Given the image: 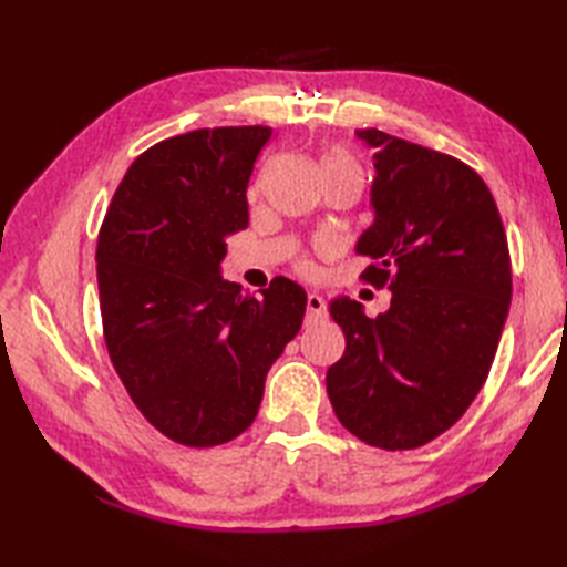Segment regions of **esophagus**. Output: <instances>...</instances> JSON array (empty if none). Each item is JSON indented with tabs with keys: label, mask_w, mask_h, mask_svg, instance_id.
I'll return each mask as SVG.
<instances>
[{
	"label": "esophagus",
	"mask_w": 567,
	"mask_h": 567,
	"mask_svg": "<svg viewBox=\"0 0 567 567\" xmlns=\"http://www.w3.org/2000/svg\"><path fill=\"white\" fill-rule=\"evenodd\" d=\"M327 319V302L317 292H309L307 297V323H317Z\"/></svg>",
	"instance_id": "1"
}]
</instances>
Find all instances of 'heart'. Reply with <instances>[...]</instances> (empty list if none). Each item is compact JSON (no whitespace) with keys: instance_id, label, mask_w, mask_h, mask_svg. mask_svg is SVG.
Returning <instances> with one entry per match:
<instances>
[{"instance_id":"b5f03b06","label":"heart","mask_w":567,"mask_h":567,"mask_svg":"<svg viewBox=\"0 0 567 567\" xmlns=\"http://www.w3.org/2000/svg\"><path fill=\"white\" fill-rule=\"evenodd\" d=\"M321 165H323V173L336 171V167H358L355 161L343 148H331V151L323 153Z\"/></svg>"}]
</instances>
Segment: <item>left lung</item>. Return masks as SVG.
Segmentation results:
<instances>
[{
  "label": "left lung",
  "instance_id": "left-lung-1",
  "mask_svg": "<svg viewBox=\"0 0 567 567\" xmlns=\"http://www.w3.org/2000/svg\"><path fill=\"white\" fill-rule=\"evenodd\" d=\"M355 136L378 151L375 221L355 252L372 258L363 280L392 302L368 319L355 299H333L346 353L327 392L353 436L409 451L449 431L483 390L509 315V246L473 167L378 128Z\"/></svg>",
  "mask_w": 567,
  "mask_h": 567
}]
</instances>
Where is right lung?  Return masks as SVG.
Here are the masks:
<instances>
[{
	"label": "right lung",
	"mask_w": 567,
	"mask_h": 567,
	"mask_svg": "<svg viewBox=\"0 0 567 567\" xmlns=\"http://www.w3.org/2000/svg\"><path fill=\"white\" fill-rule=\"evenodd\" d=\"M268 126L197 128L131 163L97 238L106 351L148 424L189 449L244 433L265 375L302 327L307 292L262 299L221 280L224 238L248 226V179Z\"/></svg>",
	"instance_id": "right-lung-1"
}]
</instances>
